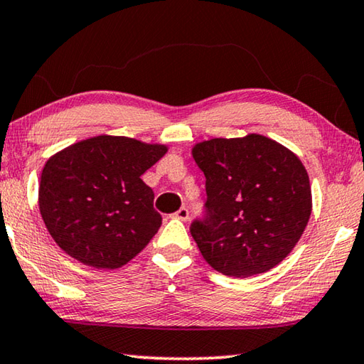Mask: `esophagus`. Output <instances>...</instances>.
I'll return each instance as SVG.
<instances>
[{
    "label": "esophagus",
    "instance_id": "obj_1",
    "mask_svg": "<svg viewBox=\"0 0 364 364\" xmlns=\"http://www.w3.org/2000/svg\"><path fill=\"white\" fill-rule=\"evenodd\" d=\"M175 218H178V220H181V221H188V218H189V210L186 207H181L180 210H178L175 215H173Z\"/></svg>",
    "mask_w": 364,
    "mask_h": 364
}]
</instances>
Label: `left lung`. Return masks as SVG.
<instances>
[{"instance_id": "8db88e82", "label": "left lung", "mask_w": 364, "mask_h": 364, "mask_svg": "<svg viewBox=\"0 0 364 364\" xmlns=\"http://www.w3.org/2000/svg\"><path fill=\"white\" fill-rule=\"evenodd\" d=\"M193 156L205 175L207 200L189 230L207 263L247 278L291 254L311 213L299 157L262 134L204 141Z\"/></svg>"}]
</instances>
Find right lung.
Here are the masks:
<instances>
[{
	"label": "right lung",
	"mask_w": 364,
	"mask_h": 364,
	"mask_svg": "<svg viewBox=\"0 0 364 364\" xmlns=\"http://www.w3.org/2000/svg\"><path fill=\"white\" fill-rule=\"evenodd\" d=\"M165 152L160 144L102 134L49 159L38 204L59 247L95 268L114 269L136 257L162 225L141 175Z\"/></svg>",
	"instance_id": "obj_1"
}]
</instances>
